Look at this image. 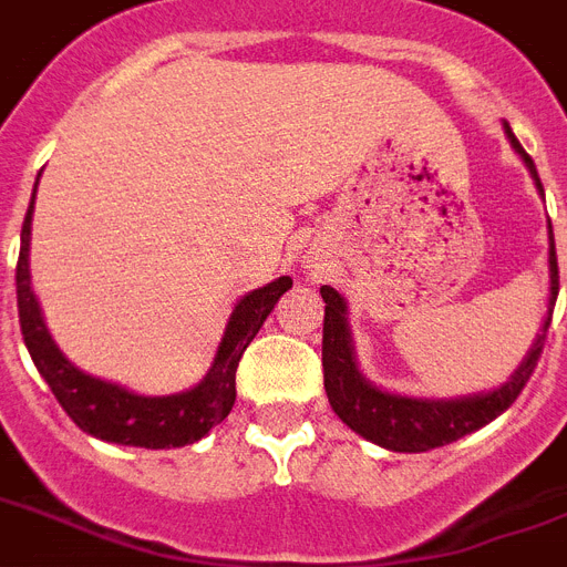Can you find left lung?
Here are the masks:
<instances>
[{
    "mask_svg": "<svg viewBox=\"0 0 567 567\" xmlns=\"http://www.w3.org/2000/svg\"><path fill=\"white\" fill-rule=\"evenodd\" d=\"M507 141L513 150L522 155L525 166L536 181L539 195L542 189L539 173H536L534 158L522 150L513 130L504 123ZM548 268H550V297H548V317L542 326V334L530 346L527 357L522 360L516 372L504 386L493 389L487 394H470V398H453V401H430V398H406V394H392L372 386L369 380L357 369L354 346L349 334V317H346V299L331 288L322 285L320 293L326 299V322H322V378H326L328 403L334 409L346 426L363 435L378 446H386L392 453H426L435 446L453 444L470 432L482 430L489 421H496L504 409H511L525 383L534 374L536 363L542 357L545 334H548L550 313H554L556 293H559V265H556L554 230L548 221Z\"/></svg>",
    "mask_w": 567,
    "mask_h": 567,
    "instance_id": "1",
    "label": "left lung"
}]
</instances>
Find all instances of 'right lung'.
Instances as JSON below:
<instances>
[{
	"label": "right lung",
	"instance_id": "obj_1",
	"mask_svg": "<svg viewBox=\"0 0 567 567\" xmlns=\"http://www.w3.org/2000/svg\"><path fill=\"white\" fill-rule=\"evenodd\" d=\"M33 195H37V187H33ZM31 218L33 198L22 221V247H19L17 261L19 326H22V337H25L37 372L45 378L60 406L65 409V415L89 435L123 446L166 450V446L202 441L216 423L230 415L236 403V369H239L241 354L259 334L261 322L268 320L279 297L293 285L291 276H279L276 282L256 288L236 302L225 337L218 342L216 360L202 383H195L187 392L166 394V398H144L117 383H106V380L80 372L78 365L56 349L42 320L40 302L31 291V270H28Z\"/></svg>",
	"mask_w": 567,
	"mask_h": 567
}]
</instances>
